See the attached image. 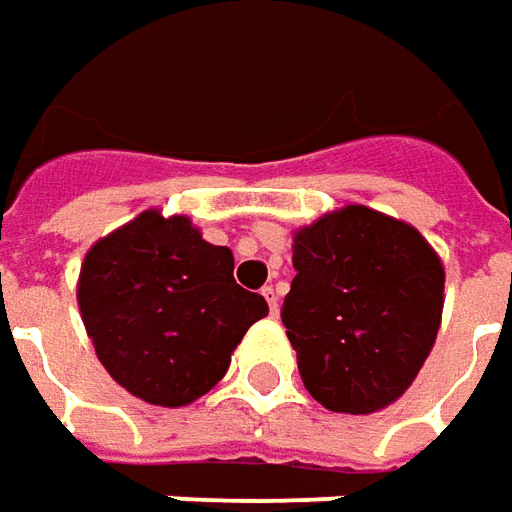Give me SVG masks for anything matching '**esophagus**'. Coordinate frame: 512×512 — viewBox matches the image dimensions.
<instances>
[{
    "label": "esophagus",
    "mask_w": 512,
    "mask_h": 512,
    "mask_svg": "<svg viewBox=\"0 0 512 512\" xmlns=\"http://www.w3.org/2000/svg\"><path fill=\"white\" fill-rule=\"evenodd\" d=\"M262 295H264V298H267V306H270V315L276 317L278 315V295H276V290H273V287H264Z\"/></svg>",
    "instance_id": "esophagus-1"
}]
</instances>
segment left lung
Listing matches in <instances>:
<instances>
[{"label":"left lung","mask_w":512,"mask_h":512,"mask_svg":"<svg viewBox=\"0 0 512 512\" xmlns=\"http://www.w3.org/2000/svg\"><path fill=\"white\" fill-rule=\"evenodd\" d=\"M281 306L306 390L331 412L393 404L435 345L443 264L407 222L345 206L295 234Z\"/></svg>","instance_id":"obj_1"}]
</instances>
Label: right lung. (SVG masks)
I'll list each match as a JSON object with an SVG mask.
<instances>
[{"mask_svg": "<svg viewBox=\"0 0 512 512\" xmlns=\"http://www.w3.org/2000/svg\"><path fill=\"white\" fill-rule=\"evenodd\" d=\"M80 315L105 370L128 393L183 407L225 376L267 301L234 281V253L186 217L144 211L86 253Z\"/></svg>", "mask_w": 512, "mask_h": 512, "instance_id": "obj_1", "label": "right lung"}]
</instances>
